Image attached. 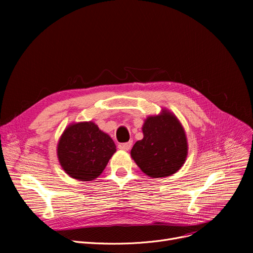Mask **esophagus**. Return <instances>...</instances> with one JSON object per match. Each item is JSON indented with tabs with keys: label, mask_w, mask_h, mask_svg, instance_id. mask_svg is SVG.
I'll return each instance as SVG.
<instances>
[{
	"label": "esophagus",
	"mask_w": 253,
	"mask_h": 253,
	"mask_svg": "<svg viewBox=\"0 0 253 253\" xmlns=\"http://www.w3.org/2000/svg\"><path fill=\"white\" fill-rule=\"evenodd\" d=\"M132 147V141H128V142H124L119 144V149L120 150H123V151H129Z\"/></svg>",
	"instance_id": "34e87169"
}]
</instances>
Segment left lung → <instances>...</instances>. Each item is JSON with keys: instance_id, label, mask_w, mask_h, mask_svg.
<instances>
[{"instance_id": "8db88e82", "label": "left lung", "mask_w": 253, "mask_h": 253, "mask_svg": "<svg viewBox=\"0 0 253 253\" xmlns=\"http://www.w3.org/2000/svg\"><path fill=\"white\" fill-rule=\"evenodd\" d=\"M143 138L131 150V157L150 177H165L177 172L188 156V141L178 119L167 110L145 119Z\"/></svg>"}]
</instances>
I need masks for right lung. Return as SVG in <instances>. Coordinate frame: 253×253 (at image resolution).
<instances>
[{"mask_svg": "<svg viewBox=\"0 0 253 253\" xmlns=\"http://www.w3.org/2000/svg\"><path fill=\"white\" fill-rule=\"evenodd\" d=\"M115 152L113 139L93 122L70 125L57 145L62 169L71 177L82 181L98 177Z\"/></svg>", "mask_w": 253, "mask_h": 253, "instance_id": "add662e5", "label": "right lung"}]
</instances>
